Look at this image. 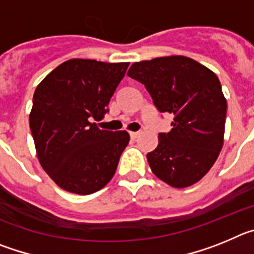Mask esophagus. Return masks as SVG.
Instances as JSON below:
<instances>
[{
	"label": "esophagus",
	"instance_id": "1",
	"mask_svg": "<svg viewBox=\"0 0 254 254\" xmlns=\"http://www.w3.org/2000/svg\"><path fill=\"white\" fill-rule=\"evenodd\" d=\"M129 136H131V138H137L138 136H140V132H129Z\"/></svg>",
	"mask_w": 254,
	"mask_h": 254
}]
</instances>
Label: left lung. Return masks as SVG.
Instances as JSON below:
<instances>
[{
    "label": "left lung",
    "mask_w": 254,
    "mask_h": 254,
    "mask_svg": "<svg viewBox=\"0 0 254 254\" xmlns=\"http://www.w3.org/2000/svg\"><path fill=\"white\" fill-rule=\"evenodd\" d=\"M127 75L145 85L159 112L174 116L173 128L159 133L147 154L152 173L174 188L197 183L224 143L226 99L217 76L185 56L134 62Z\"/></svg>",
    "instance_id": "left-lung-1"
}]
</instances>
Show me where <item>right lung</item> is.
<instances>
[{
  "mask_svg": "<svg viewBox=\"0 0 254 254\" xmlns=\"http://www.w3.org/2000/svg\"><path fill=\"white\" fill-rule=\"evenodd\" d=\"M128 64L73 58L35 89L29 123L38 159L62 190L90 194L113 178L129 134L100 129L91 121L108 112Z\"/></svg>",
  "mask_w": 254,
  "mask_h": 254,
  "instance_id": "right-lung-1",
  "label": "right lung"
}]
</instances>
